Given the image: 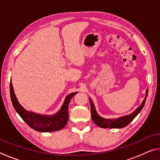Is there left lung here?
Listing matches in <instances>:
<instances>
[{
    "label": "left lung",
    "instance_id": "8db88e82",
    "mask_svg": "<svg viewBox=\"0 0 160 160\" xmlns=\"http://www.w3.org/2000/svg\"><path fill=\"white\" fill-rule=\"evenodd\" d=\"M148 92V89L146 90V97L144 99V100H143V102H142L141 105H140L139 107H138L134 112H132L131 114L130 115H127L125 116H123V117L116 118V119H106V118H102L101 116H99L96 112L95 108H94L92 102V100L90 99V105H91L92 119L94 123H95L96 125L103 128H123V127H126V126H128L132 120H133L135 116L138 114V113L140 112V111L142 110V109L145 105L146 99H147Z\"/></svg>",
    "mask_w": 160,
    "mask_h": 160
}]
</instances>
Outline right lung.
Here are the masks:
<instances>
[{
  "label": "right lung",
  "instance_id": "obj_1",
  "mask_svg": "<svg viewBox=\"0 0 160 160\" xmlns=\"http://www.w3.org/2000/svg\"><path fill=\"white\" fill-rule=\"evenodd\" d=\"M10 98L16 112L23 121L37 131L53 132L61 130L65 126L68 121V105L70 99L77 92L70 94L66 97L60 111L53 116H42L26 111L19 104L13 90L12 82L10 83Z\"/></svg>",
  "mask_w": 160,
  "mask_h": 160
}]
</instances>
